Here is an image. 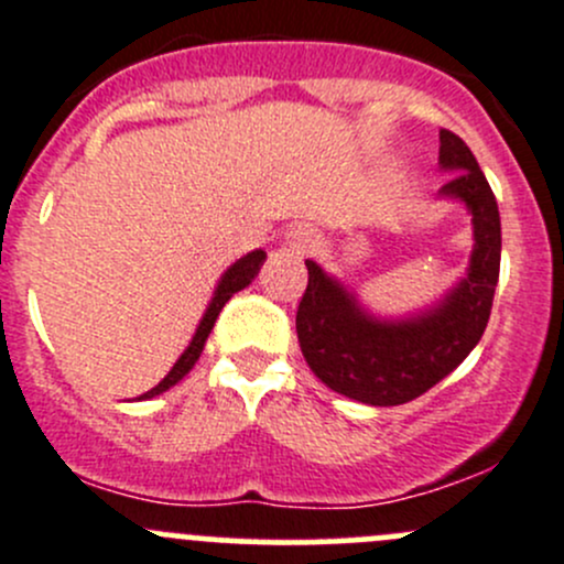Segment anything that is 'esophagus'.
<instances>
[{"label": "esophagus", "mask_w": 564, "mask_h": 564, "mask_svg": "<svg viewBox=\"0 0 564 564\" xmlns=\"http://www.w3.org/2000/svg\"><path fill=\"white\" fill-rule=\"evenodd\" d=\"M286 245L292 250H297V253H305V250L316 248V237H314V231H308V228L297 226V228H292V231H289Z\"/></svg>", "instance_id": "esophagus-1"}]
</instances>
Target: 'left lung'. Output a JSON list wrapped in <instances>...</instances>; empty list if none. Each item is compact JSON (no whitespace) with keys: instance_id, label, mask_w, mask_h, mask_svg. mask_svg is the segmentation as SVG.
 I'll return each mask as SVG.
<instances>
[{"instance_id":"left-lung-1","label":"left lung","mask_w":564,"mask_h":564,"mask_svg":"<svg viewBox=\"0 0 564 564\" xmlns=\"http://www.w3.org/2000/svg\"><path fill=\"white\" fill-rule=\"evenodd\" d=\"M438 162L452 173L441 195L463 200L474 223L468 275L441 303L404 319H377L316 261H305L308 286L297 305L303 358L327 388L377 408L410 402L455 371L494 308L501 264L496 195L455 131L441 129Z\"/></svg>"}]
</instances>
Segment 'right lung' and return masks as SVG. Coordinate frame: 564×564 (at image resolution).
<instances>
[{"label": "right lung", "instance_id": "obj_1", "mask_svg": "<svg viewBox=\"0 0 564 564\" xmlns=\"http://www.w3.org/2000/svg\"><path fill=\"white\" fill-rule=\"evenodd\" d=\"M264 259H267L264 250H253V253L242 256V259H239L237 264L228 267L226 275H223L220 283H217L215 297H212L209 308H206L204 319H200V325H198V330H195V336H193V341H189V347L184 349L182 358H178L176 364H173V369L167 371L165 377H162L160 386H154V388H151V391H145L140 399H151V397H156V393L167 391V388L176 386V382L182 380V377L187 375L189 369H193L195 360H198L200 352H204V344H206V338H209L212 327H215L217 316H220L223 305H226L228 300L234 297V294L242 292L245 286H250V281H253V278L259 275V270H261V264H264Z\"/></svg>", "mask_w": 564, "mask_h": 564}]
</instances>
